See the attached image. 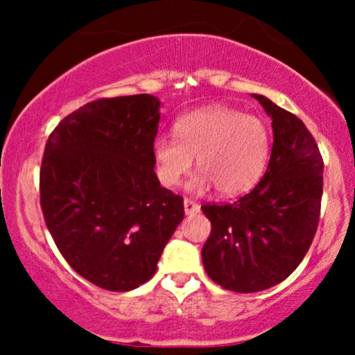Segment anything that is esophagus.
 I'll list each match as a JSON object with an SVG mask.
<instances>
[{"label": "esophagus", "instance_id": "1", "mask_svg": "<svg viewBox=\"0 0 355 355\" xmlns=\"http://www.w3.org/2000/svg\"><path fill=\"white\" fill-rule=\"evenodd\" d=\"M183 207H185V214L187 215H193V214H197L198 210H200V205H198L197 202L189 200V198H185V200H183Z\"/></svg>", "mask_w": 355, "mask_h": 355}]
</instances>
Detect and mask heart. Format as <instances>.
<instances>
[{"instance_id":"b5f03b06","label":"heart","mask_w":355,"mask_h":355,"mask_svg":"<svg viewBox=\"0 0 355 355\" xmlns=\"http://www.w3.org/2000/svg\"><path fill=\"white\" fill-rule=\"evenodd\" d=\"M175 138H157L153 158L158 180L175 187L191 170L193 157L200 170L189 190L215 187L223 197L248 191L266 172L270 157V132L259 116L229 107H207L180 116Z\"/></svg>"}]
</instances>
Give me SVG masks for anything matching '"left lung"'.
<instances>
[{
	"label": "left lung",
	"mask_w": 355,
	"mask_h": 355,
	"mask_svg": "<svg viewBox=\"0 0 355 355\" xmlns=\"http://www.w3.org/2000/svg\"><path fill=\"white\" fill-rule=\"evenodd\" d=\"M252 96L272 118L267 172L237 202L202 205L211 223L202 248L207 275L240 294L274 287L302 262L319 225L324 172L304 121L267 96Z\"/></svg>",
	"instance_id": "8db88e82"
}]
</instances>
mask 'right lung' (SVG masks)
I'll list each match as a JSON object with an SVG mask.
<instances>
[{
    "label": "right lung",
    "mask_w": 355,
    "mask_h": 355,
    "mask_svg": "<svg viewBox=\"0 0 355 355\" xmlns=\"http://www.w3.org/2000/svg\"><path fill=\"white\" fill-rule=\"evenodd\" d=\"M158 121L157 96L101 98L63 118L44 146L48 230L73 270L105 291L148 282L183 220V198L153 170Z\"/></svg>",
    "instance_id": "obj_1"
}]
</instances>
